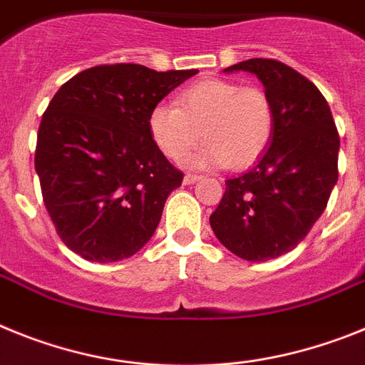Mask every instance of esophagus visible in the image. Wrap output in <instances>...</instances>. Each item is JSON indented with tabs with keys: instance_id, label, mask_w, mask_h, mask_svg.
<instances>
[{
	"instance_id": "obj_1",
	"label": "esophagus",
	"mask_w": 365,
	"mask_h": 365,
	"mask_svg": "<svg viewBox=\"0 0 365 365\" xmlns=\"http://www.w3.org/2000/svg\"><path fill=\"white\" fill-rule=\"evenodd\" d=\"M202 176L200 174H192V173H187L185 176H183V183H187V185H189V183H195V182H198V180H200Z\"/></svg>"
}]
</instances>
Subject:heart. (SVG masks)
<instances>
[{
    "label": "heart",
    "mask_w": 365,
    "mask_h": 365,
    "mask_svg": "<svg viewBox=\"0 0 365 365\" xmlns=\"http://www.w3.org/2000/svg\"><path fill=\"white\" fill-rule=\"evenodd\" d=\"M275 113L262 88L230 78H202L187 86L174 104H156L148 113L152 141L173 161H180L204 135V148L191 160L196 167L244 169L268 148Z\"/></svg>",
    "instance_id": "obj_1"
}]
</instances>
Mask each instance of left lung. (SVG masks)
Wrapping results in <instances>:
<instances>
[{
    "mask_svg": "<svg viewBox=\"0 0 365 365\" xmlns=\"http://www.w3.org/2000/svg\"><path fill=\"white\" fill-rule=\"evenodd\" d=\"M226 71H250L275 113L272 145L246 173L226 182L209 224L231 253L268 261L309 235L338 182L340 135L322 91L274 58H250Z\"/></svg>",
    "mask_w": 365,
    "mask_h": 365,
    "instance_id": "obj_1",
    "label": "left lung"
}]
</instances>
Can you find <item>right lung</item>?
<instances>
[{
	"instance_id": "right-lung-1",
	"label": "right lung",
	"mask_w": 365,
	"mask_h": 365,
	"mask_svg": "<svg viewBox=\"0 0 365 365\" xmlns=\"http://www.w3.org/2000/svg\"><path fill=\"white\" fill-rule=\"evenodd\" d=\"M198 69L101 64L60 86L38 128L34 169L62 242L82 259L115 262L154 235L183 173L148 132V113Z\"/></svg>"
}]
</instances>
